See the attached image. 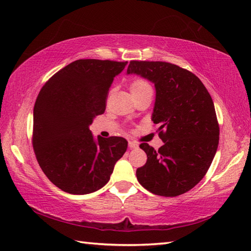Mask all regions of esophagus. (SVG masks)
<instances>
[{
  "label": "esophagus",
  "instance_id": "esophagus-1",
  "mask_svg": "<svg viewBox=\"0 0 251 251\" xmlns=\"http://www.w3.org/2000/svg\"><path fill=\"white\" fill-rule=\"evenodd\" d=\"M128 147L130 149H136V148H138V143L135 142V141H129L128 142Z\"/></svg>",
  "mask_w": 251,
  "mask_h": 251
}]
</instances>
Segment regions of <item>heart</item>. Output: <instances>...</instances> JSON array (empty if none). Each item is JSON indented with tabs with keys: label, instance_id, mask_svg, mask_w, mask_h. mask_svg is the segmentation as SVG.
Masks as SVG:
<instances>
[{
	"label": "heart",
	"instance_id": "heart-1",
	"mask_svg": "<svg viewBox=\"0 0 251 251\" xmlns=\"http://www.w3.org/2000/svg\"><path fill=\"white\" fill-rule=\"evenodd\" d=\"M129 88H130L131 94L134 95V94H138V93L142 92V90L151 88V87H150V85H149V83L147 81H145V79L136 78L130 83Z\"/></svg>",
	"mask_w": 251,
	"mask_h": 251
}]
</instances>
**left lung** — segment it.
Returning a JSON list of instances; mask_svg holds the SVG:
<instances>
[{
    "label": "left lung",
    "instance_id": "left-lung-1",
    "mask_svg": "<svg viewBox=\"0 0 251 251\" xmlns=\"http://www.w3.org/2000/svg\"><path fill=\"white\" fill-rule=\"evenodd\" d=\"M131 73L154 83L152 121L164 142L157 151L141 143L148 159L137 169V179L155 195L183 194L204 178L217 152L220 130L214 101L195 74L173 63L131 60Z\"/></svg>",
    "mask_w": 251,
    "mask_h": 251
}]
</instances>
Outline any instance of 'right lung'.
<instances>
[{
    "mask_svg": "<svg viewBox=\"0 0 251 251\" xmlns=\"http://www.w3.org/2000/svg\"><path fill=\"white\" fill-rule=\"evenodd\" d=\"M127 61L79 59L55 73L33 109L32 145L40 167L57 188L88 194L108 183L124 155L122 137L94 139L89 125L104 113L109 88Z\"/></svg>",
    "mask_w": 251,
    "mask_h": 251,
    "instance_id": "add662e5",
    "label": "right lung"
}]
</instances>
